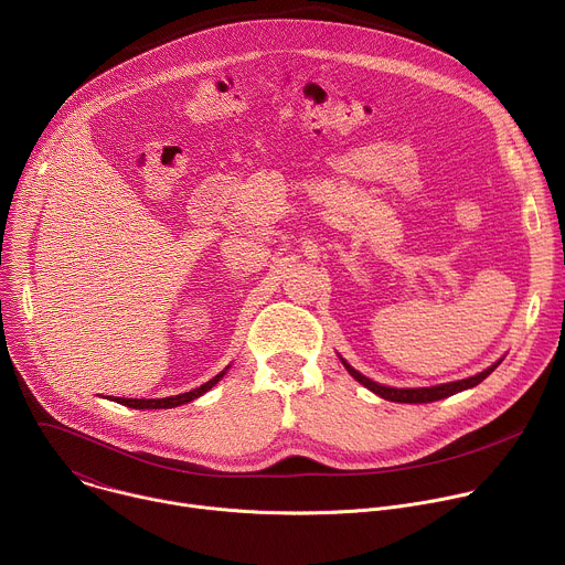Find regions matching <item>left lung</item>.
I'll return each mask as SVG.
<instances>
[{
    "instance_id": "8db88e82",
    "label": "left lung",
    "mask_w": 565,
    "mask_h": 565,
    "mask_svg": "<svg viewBox=\"0 0 565 565\" xmlns=\"http://www.w3.org/2000/svg\"><path fill=\"white\" fill-rule=\"evenodd\" d=\"M344 362V360H342ZM501 364V360L497 364H492L490 369H486L482 373L473 375V377H467V380H458V382H447V384H438V386H423V388H393V386H382L369 377H364L362 373H358L351 364L344 362L347 371L360 382L364 384L366 388H371L373 393H377L380 397L384 399H391V402H409V405H420V402H434V399H443V397H449L458 391H465V388H471L476 384H480L482 380H486L497 366Z\"/></svg>"
}]
</instances>
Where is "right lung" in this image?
Instances as JSON below:
<instances>
[{
	"label": "right lung",
	"mask_w": 565,
	"mask_h": 565,
	"mask_svg": "<svg viewBox=\"0 0 565 565\" xmlns=\"http://www.w3.org/2000/svg\"><path fill=\"white\" fill-rule=\"evenodd\" d=\"M225 371H221L218 375H214L212 380H207L205 384H201L199 388L194 391H188V393H181V395H170V397H158V399H138V397H114L118 405H125V407H131V409H172V407H179V405H185V402H192L194 397L203 395L205 391H210L221 377H223Z\"/></svg>",
	"instance_id": "right-lung-1"
}]
</instances>
